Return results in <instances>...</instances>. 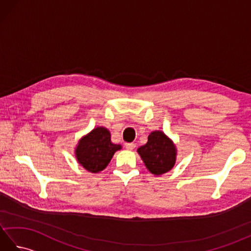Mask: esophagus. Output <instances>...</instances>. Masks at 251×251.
Wrapping results in <instances>:
<instances>
[{"label":"esophagus","mask_w":251,"mask_h":251,"mask_svg":"<svg viewBox=\"0 0 251 251\" xmlns=\"http://www.w3.org/2000/svg\"><path fill=\"white\" fill-rule=\"evenodd\" d=\"M125 147H126V149L127 150H134V149L136 148V145L135 143H132V142H130V143H125Z\"/></svg>","instance_id":"34e87169"}]
</instances>
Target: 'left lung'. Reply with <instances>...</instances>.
Instances as JSON below:
<instances>
[{
    "label": "left lung",
    "instance_id": "8db88e82",
    "mask_svg": "<svg viewBox=\"0 0 251 251\" xmlns=\"http://www.w3.org/2000/svg\"><path fill=\"white\" fill-rule=\"evenodd\" d=\"M149 172L161 176L172 170L177 159V147L162 130H154L148 142L137 150Z\"/></svg>",
    "mask_w": 251,
    "mask_h": 251
}]
</instances>
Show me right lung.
<instances>
[{"instance_id":"add662e5","label":"right lung","mask_w":251,"mask_h":251,"mask_svg":"<svg viewBox=\"0 0 251 251\" xmlns=\"http://www.w3.org/2000/svg\"><path fill=\"white\" fill-rule=\"evenodd\" d=\"M121 145L111 141L110 131L102 126L95 127L78 140L74 150L77 163L89 173L97 174L108 166Z\"/></svg>"}]
</instances>
